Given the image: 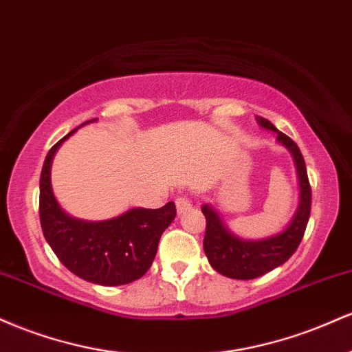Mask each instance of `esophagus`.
I'll use <instances>...</instances> for the list:
<instances>
[{"label":"esophagus","mask_w":352,"mask_h":352,"mask_svg":"<svg viewBox=\"0 0 352 352\" xmlns=\"http://www.w3.org/2000/svg\"><path fill=\"white\" fill-rule=\"evenodd\" d=\"M175 205H177V213L182 215L184 212H187V210L192 207V201L188 199H185V197H180V199L175 200Z\"/></svg>","instance_id":"obj_1"}]
</instances>
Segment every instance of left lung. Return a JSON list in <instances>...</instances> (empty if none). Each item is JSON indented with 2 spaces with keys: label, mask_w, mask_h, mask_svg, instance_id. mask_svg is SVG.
Returning a JSON list of instances; mask_svg holds the SVG:
<instances>
[{
  "label": "left lung",
  "mask_w": 352,
  "mask_h": 352,
  "mask_svg": "<svg viewBox=\"0 0 352 352\" xmlns=\"http://www.w3.org/2000/svg\"><path fill=\"white\" fill-rule=\"evenodd\" d=\"M256 120L263 129L276 132L278 142L292 152L300 179V205L288 227L276 235L261 240H243L236 236L227 228L212 205L205 204L201 207L207 220L204 238L205 254L213 270L233 280H253L263 276L265 273L288 261L301 243L311 212V187L300 147L288 135L278 131L268 119L256 117Z\"/></svg>",
  "instance_id": "left-lung-1"
}]
</instances>
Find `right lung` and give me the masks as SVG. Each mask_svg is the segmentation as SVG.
Segmentation results:
<instances>
[{
	"mask_svg": "<svg viewBox=\"0 0 352 352\" xmlns=\"http://www.w3.org/2000/svg\"><path fill=\"white\" fill-rule=\"evenodd\" d=\"M78 129L52 145L44 160L39 179V218L44 238L60 263L76 276L102 286L129 285L151 268L160 236L177 215L175 204L168 201L155 210L131 208L102 221L67 215L52 193L51 164L60 144Z\"/></svg>",
	"mask_w": 352,
	"mask_h": 352,
	"instance_id": "right-lung-1",
	"label": "right lung"
}]
</instances>
